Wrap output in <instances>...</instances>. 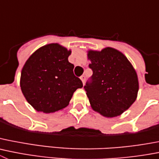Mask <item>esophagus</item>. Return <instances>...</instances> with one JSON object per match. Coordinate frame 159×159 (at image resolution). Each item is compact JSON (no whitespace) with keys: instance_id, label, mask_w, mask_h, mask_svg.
<instances>
[{"instance_id":"obj_1","label":"esophagus","mask_w":159,"mask_h":159,"mask_svg":"<svg viewBox=\"0 0 159 159\" xmlns=\"http://www.w3.org/2000/svg\"><path fill=\"white\" fill-rule=\"evenodd\" d=\"M80 80H81V81H82L83 84H84V82H85V80H86L85 75H81V76H80Z\"/></svg>"}]
</instances>
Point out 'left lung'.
<instances>
[{
	"mask_svg": "<svg viewBox=\"0 0 159 159\" xmlns=\"http://www.w3.org/2000/svg\"><path fill=\"white\" fill-rule=\"evenodd\" d=\"M91 81L84 87L93 110L105 117L122 114L136 100L138 75L125 54L112 47L87 50Z\"/></svg>",
	"mask_w": 159,
	"mask_h": 159,
	"instance_id": "left-lung-1",
	"label": "left lung"
}]
</instances>
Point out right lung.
Instances as JSON below:
<instances>
[{"label": "right lung", "instance_id": "obj_1", "mask_svg": "<svg viewBox=\"0 0 159 159\" xmlns=\"http://www.w3.org/2000/svg\"><path fill=\"white\" fill-rule=\"evenodd\" d=\"M71 49L58 43L39 48L27 60L21 71L20 87L27 102L35 110L55 113L69 104L73 93L83 87L68 61Z\"/></svg>", "mask_w": 159, "mask_h": 159}]
</instances>
